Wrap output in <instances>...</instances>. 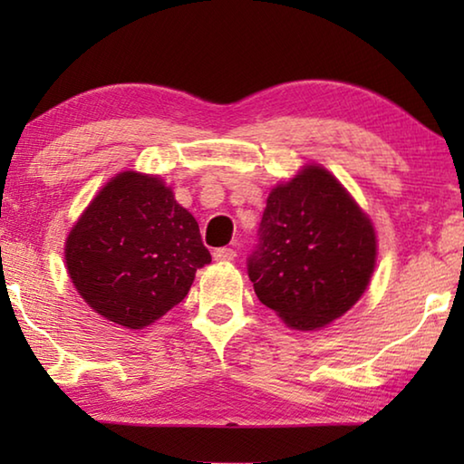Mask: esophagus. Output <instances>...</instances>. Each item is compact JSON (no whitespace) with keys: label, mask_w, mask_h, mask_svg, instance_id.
<instances>
[{"label":"esophagus","mask_w":464,"mask_h":464,"mask_svg":"<svg viewBox=\"0 0 464 464\" xmlns=\"http://www.w3.org/2000/svg\"><path fill=\"white\" fill-rule=\"evenodd\" d=\"M213 257L217 262H231L235 260V251L231 247H218L213 251Z\"/></svg>","instance_id":"obj_1"}]
</instances>
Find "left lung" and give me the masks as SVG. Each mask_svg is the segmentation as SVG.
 <instances>
[{"label":"left lung","instance_id":"obj_1","mask_svg":"<svg viewBox=\"0 0 464 464\" xmlns=\"http://www.w3.org/2000/svg\"><path fill=\"white\" fill-rule=\"evenodd\" d=\"M247 274L288 327L311 332L352 309L371 282L376 235L362 208L321 166L270 192Z\"/></svg>","mask_w":464,"mask_h":464}]
</instances>
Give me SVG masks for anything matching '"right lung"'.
Returning a JSON list of instances; mask_svg holds the SVG:
<instances>
[{
    "label": "right lung",
    "mask_w": 464,
    "mask_h": 464,
    "mask_svg": "<svg viewBox=\"0 0 464 464\" xmlns=\"http://www.w3.org/2000/svg\"><path fill=\"white\" fill-rule=\"evenodd\" d=\"M67 272L90 307L143 329L184 301L210 262L196 218L157 176L122 171L102 188L65 243Z\"/></svg>",
    "instance_id": "obj_1"
}]
</instances>
